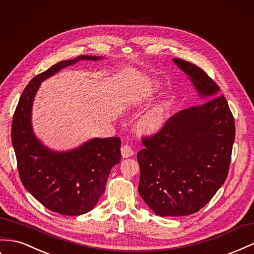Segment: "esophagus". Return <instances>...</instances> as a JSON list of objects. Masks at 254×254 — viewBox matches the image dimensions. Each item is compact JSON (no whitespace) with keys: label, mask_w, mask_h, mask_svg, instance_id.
<instances>
[{"label":"esophagus","mask_w":254,"mask_h":254,"mask_svg":"<svg viewBox=\"0 0 254 254\" xmlns=\"http://www.w3.org/2000/svg\"><path fill=\"white\" fill-rule=\"evenodd\" d=\"M121 150H122V156H123V158H129V157H131L132 155H133V150H132V148L130 147L129 145H124L123 146L122 148H121Z\"/></svg>","instance_id":"esophagus-1"}]
</instances>
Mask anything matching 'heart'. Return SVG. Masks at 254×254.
Returning a JSON list of instances; mask_svg holds the SVG:
<instances>
[{
	"instance_id": "heart-1",
	"label": "heart",
	"mask_w": 254,
	"mask_h": 254,
	"mask_svg": "<svg viewBox=\"0 0 254 254\" xmlns=\"http://www.w3.org/2000/svg\"><path fill=\"white\" fill-rule=\"evenodd\" d=\"M158 85L155 81H146L136 90L130 98V104L141 106L154 97ZM170 118V106L166 101H160L143 113L138 122V127L146 133H156L167 124Z\"/></svg>"
}]
</instances>
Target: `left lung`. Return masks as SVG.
Listing matches in <instances>:
<instances>
[{"mask_svg":"<svg viewBox=\"0 0 254 254\" xmlns=\"http://www.w3.org/2000/svg\"><path fill=\"white\" fill-rule=\"evenodd\" d=\"M201 105L174 114L138 153L139 193L156 215L188 216L204 207L229 173L235 123L220 88L204 70L181 59Z\"/></svg>","mask_w":254,"mask_h":254,"instance_id":"obj_1","label":"left lung"}]
</instances>
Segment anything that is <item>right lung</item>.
<instances>
[{
    "mask_svg": "<svg viewBox=\"0 0 254 254\" xmlns=\"http://www.w3.org/2000/svg\"><path fill=\"white\" fill-rule=\"evenodd\" d=\"M102 57L80 56L62 61L34 77L26 85L13 114L11 143L25 189L45 207L58 214L79 216L92 210L105 192L111 169L121 161V139L93 138L68 150L51 149L32 125L34 99L42 82L80 61Z\"/></svg>",
    "mask_w": 254,
    "mask_h": 254,
    "instance_id": "1",
    "label": "right lung"
}]
</instances>
